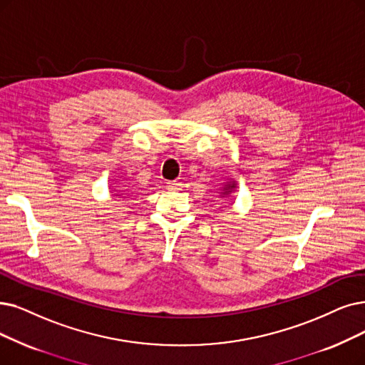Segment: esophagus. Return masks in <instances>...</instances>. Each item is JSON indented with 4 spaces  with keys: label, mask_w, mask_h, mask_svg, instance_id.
<instances>
[{
    "label": "esophagus",
    "mask_w": 365,
    "mask_h": 365,
    "mask_svg": "<svg viewBox=\"0 0 365 365\" xmlns=\"http://www.w3.org/2000/svg\"><path fill=\"white\" fill-rule=\"evenodd\" d=\"M185 184L181 180H175V181H169L168 182V188L169 190H182V187Z\"/></svg>",
    "instance_id": "esophagus-1"
}]
</instances>
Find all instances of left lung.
<instances>
[{"instance_id": "left-lung-1", "label": "left lung", "mask_w": 365, "mask_h": 365, "mask_svg": "<svg viewBox=\"0 0 365 365\" xmlns=\"http://www.w3.org/2000/svg\"><path fill=\"white\" fill-rule=\"evenodd\" d=\"M230 187H235V185H230Z\"/></svg>"}]
</instances>
